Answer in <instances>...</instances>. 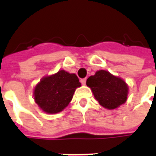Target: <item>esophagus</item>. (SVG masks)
I'll list each match as a JSON object with an SVG mask.
<instances>
[{
    "label": "esophagus",
    "instance_id": "34e87169",
    "mask_svg": "<svg viewBox=\"0 0 156 156\" xmlns=\"http://www.w3.org/2000/svg\"><path fill=\"white\" fill-rule=\"evenodd\" d=\"M80 82H81L82 84L85 85L86 84V78H82L81 80H80Z\"/></svg>",
    "mask_w": 156,
    "mask_h": 156
}]
</instances>
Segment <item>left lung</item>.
I'll return each mask as SVG.
<instances>
[{"mask_svg":"<svg viewBox=\"0 0 156 156\" xmlns=\"http://www.w3.org/2000/svg\"><path fill=\"white\" fill-rule=\"evenodd\" d=\"M94 98L105 108L115 109L127 100L129 88L126 83L105 70H99L87 79Z\"/></svg>","mask_w":156,"mask_h":156,"instance_id":"1","label":"left lung"}]
</instances>
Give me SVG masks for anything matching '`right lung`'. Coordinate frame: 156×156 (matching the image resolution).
I'll list each match as a JSON object with an SVG mask.
<instances>
[{
	"label": "right lung",
	"instance_id": "right-lung-1",
	"mask_svg": "<svg viewBox=\"0 0 156 156\" xmlns=\"http://www.w3.org/2000/svg\"><path fill=\"white\" fill-rule=\"evenodd\" d=\"M80 86L77 75L60 70L41 78L34 89V99L45 113L57 114L68 106Z\"/></svg>",
	"mask_w": 156,
	"mask_h": 156
}]
</instances>
